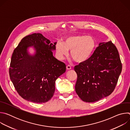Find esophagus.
Segmentation results:
<instances>
[{
    "mask_svg": "<svg viewBox=\"0 0 130 130\" xmlns=\"http://www.w3.org/2000/svg\"><path fill=\"white\" fill-rule=\"evenodd\" d=\"M66 69H67V70H70V69H71V67L70 65H67L66 66Z\"/></svg>",
    "mask_w": 130,
    "mask_h": 130,
    "instance_id": "34e87169",
    "label": "esophagus"
}]
</instances>
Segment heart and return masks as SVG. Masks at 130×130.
<instances>
[{
    "mask_svg": "<svg viewBox=\"0 0 130 130\" xmlns=\"http://www.w3.org/2000/svg\"><path fill=\"white\" fill-rule=\"evenodd\" d=\"M96 41L91 36L78 35L70 36L65 39L64 43L57 42L55 51L59 59L63 60L71 50L70 56L77 63L87 61L94 53L96 48Z\"/></svg>",
    "mask_w": 130,
    "mask_h": 130,
    "instance_id": "1",
    "label": "heart"
}]
</instances>
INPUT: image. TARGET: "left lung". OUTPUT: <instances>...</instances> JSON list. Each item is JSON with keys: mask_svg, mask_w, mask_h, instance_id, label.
<instances>
[{"mask_svg": "<svg viewBox=\"0 0 130 130\" xmlns=\"http://www.w3.org/2000/svg\"><path fill=\"white\" fill-rule=\"evenodd\" d=\"M78 78L75 90L84 102H94L114 91L122 71L116 46L111 41L100 43L91 57L75 66Z\"/></svg>", "mask_w": 130, "mask_h": 130, "instance_id": "left-lung-1", "label": "left lung"}]
</instances>
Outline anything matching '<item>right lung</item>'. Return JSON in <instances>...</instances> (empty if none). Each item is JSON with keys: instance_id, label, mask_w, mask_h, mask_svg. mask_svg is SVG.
Masks as SVG:
<instances>
[{"instance_id": "right-lung-1", "label": "right lung", "mask_w": 130, "mask_h": 130, "mask_svg": "<svg viewBox=\"0 0 130 130\" xmlns=\"http://www.w3.org/2000/svg\"><path fill=\"white\" fill-rule=\"evenodd\" d=\"M57 42L51 43L41 33L24 38L14 49L9 75L17 92L24 99L45 103L53 97L56 80L66 71V65L53 55ZM32 46L34 55L28 49Z\"/></svg>"}]
</instances>
